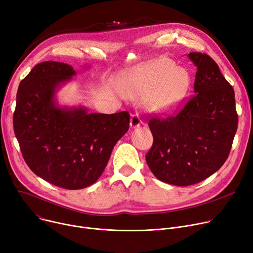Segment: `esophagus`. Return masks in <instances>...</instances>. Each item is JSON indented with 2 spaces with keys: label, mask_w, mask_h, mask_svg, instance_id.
I'll list each match as a JSON object with an SVG mask.
<instances>
[{
  "label": "esophagus",
  "mask_w": 253,
  "mask_h": 253,
  "mask_svg": "<svg viewBox=\"0 0 253 253\" xmlns=\"http://www.w3.org/2000/svg\"><path fill=\"white\" fill-rule=\"evenodd\" d=\"M142 125V120L141 117L139 116L138 113L132 114L130 117V126L131 127H138Z\"/></svg>",
  "instance_id": "34e87169"
}]
</instances>
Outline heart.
I'll return each mask as SVG.
<instances>
[{
	"label": "heart",
	"instance_id": "1",
	"mask_svg": "<svg viewBox=\"0 0 253 253\" xmlns=\"http://www.w3.org/2000/svg\"><path fill=\"white\" fill-rule=\"evenodd\" d=\"M191 77L168 58H161L131 77L124 93L130 99L146 100L148 109L166 113L183 102L191 87Z\"/></svg>",
	"mask_w": 253,
	"mask_h": 253
}]
</instances>
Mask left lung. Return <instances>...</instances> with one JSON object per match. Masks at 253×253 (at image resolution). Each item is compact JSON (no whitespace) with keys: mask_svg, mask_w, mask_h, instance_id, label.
I'll list each match as a JSON object with an SVG mask.
<instances>
[{"mask_svg":"<svg viewBox=\"0 0 253 253\" xmlns=\"http://www.w3.org/2000/svg\"><path fill=\"white\" fill-rule=\"evenodd\" d=\"M188 56L197 67L194 95L179 112L148 123L153 145L147 165L158 180L175 186L197 184L217 171L238 127L235 93L218 65L206 54Z\"/></svg>","mask_w":253,"mask_h":253,"instance_id":"obj_1","label":"left lung"}]
</instances>
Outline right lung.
Returning <instances> with one entry per match:
<instances>
[{
	"mask_svg": "<svg viewBox=\"0 0 253 253\" xmlns=\"http://www.w3.org/2000/svg\"><path fill=\"white\" fill-rule=\"evenodd\" d=\"M77 72L55 61L37 64L20 82L14 132L28 168L57 187L79 190L94 184L113 147L128 130L127 111L88 113L82 106L59 107L55 94Z\"/></svg>",
	"mask_w": 253,
	"mask_h": 253,
	"instance_id": "1",
	"label": "right lung"
}]
</instances>
